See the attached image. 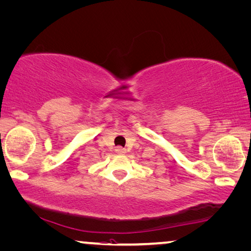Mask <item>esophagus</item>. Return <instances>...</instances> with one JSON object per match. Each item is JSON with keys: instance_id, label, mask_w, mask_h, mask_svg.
<instances>
[{"instance_id": "1", "label": "esophagus", "mask_w": 251, "mask_h": 251, "mask_svg": "<svg viewBox=\"0 0 251 251\" xmlns=\"http://www.w3.org/2000/svg\"><path fill=\"white\" fill-rule=\"evenodd\" d=\"M115 152L119 153V155H123V153H126V149L122 147H117L115 148Z\"/></svg>"}]
</instances>
